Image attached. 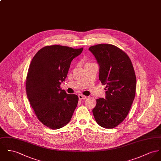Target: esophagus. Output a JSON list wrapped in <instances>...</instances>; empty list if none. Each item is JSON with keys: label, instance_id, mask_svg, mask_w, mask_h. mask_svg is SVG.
<instances>
[{"label": "esophagus", "instance_id": "1", "mask_svg": "<svg viewBox=\"0 0 161 161\" xmlns=\"http://www.w3.org/2000/svg\"><path fill=\"white\" fill-rule=\"evenodd\" d=\"M86 98H87V97H86V96L83 95H81V94L79 95V99L80 100H84L86 99Z\"/></svg>", "mask_w": 161, "mask_h": 161}]
</instances>
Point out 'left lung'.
Instances as JSON below:
<instances>
[{
	"mask_svg": "<svg viewBox=\"0 0 161 161\" xmlns=\"http://www.w3.org/2000/svg\"><path fill=\"white\" fill-rule=\"evenodd\" d=\"M88 50L100 66L99 79L106 86V98L97 100L93 114L99 125L113 129L127 117L135 98L136 79L132 61L111 44H98Z\"/></svg>",
	"mask_w": 161,
	"mask_h": 161,
	"instance_id": "left-lung-1",
	"label": "left lung"
}]
</instances>
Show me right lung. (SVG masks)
Returning <instances> with one entry per match:
<instances>
[{"mask_svg": "<svg viewBox=\"0 0 161 161\" xmlns=\"http://www.w3.org/2000/svg\"><path fill=\"white\" fill-rule=\"evenodd\" d=\"M82 50L58 45L45 46L31 62L26 81L27 97L37 119L48 128L60 129L73 116L79 98L67 94L60 85L72 60Z\"/></svg>", "mask_w": 161, "mask_h": 161, "instance_id": "1", "label": "right lung"}]
</instances>
